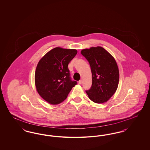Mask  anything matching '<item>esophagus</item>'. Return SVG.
Instances as JSON below:
<instances>
[{
  "label": "esophagus",
  "mask_w": 150,
  "mask_h": 150,
  "mask_svg": "<svg viewBox=\"0 0 150 150\" xmlns=\"http://www.w3.org/2000/svg\"><path fill=\"white\" fill-rule=\"evenodd\" d=\"M79 84H82V80H80L79 81Z\"/></svg>",
  "instance_id": "1"
}]
</instances>
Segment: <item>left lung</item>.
Masks as SVG:
<instances>
[{
  "label": "left lung",
  "mask_w": 150,
  "mask_h": 150,
  "mask_svg": "<svg viewBox=\"0 0 150 150\" xmlns=\"http://www.w3.org/2000/svg\"><path fill=\"white\" fill-rule=\"evenodd\" d=\"M89 62L92 74V84L86 91L89 99L97 103L107 102L115 93L119 80L117 64L112 56L101 47L81 51Z\"/></svg>",
  "instance_id": "obj_1"
}]
</instances>
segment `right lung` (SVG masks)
<instances>
[{"label":"right lung","instance_id":"1","mask_svg":"<svg viewBox=\"0 0 150 150\" xmlns=\"http://www.w3.org/2000/svg\"><path fill=\"white\" fill-rule=\"evenodd\" d=\"M76 50L56 47L49 51L39 61L35 73L37 92L44 100L57 105L66 99L75 85L68 64L76 55Z\"/></svg>","mask_w":150,"mask_h":150}]
</instances>
